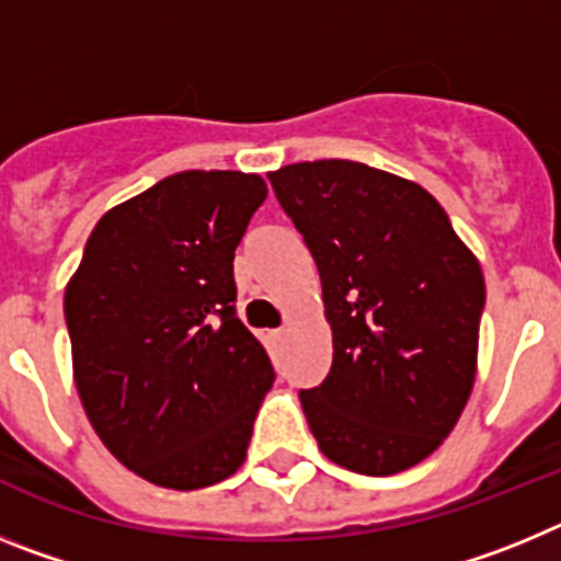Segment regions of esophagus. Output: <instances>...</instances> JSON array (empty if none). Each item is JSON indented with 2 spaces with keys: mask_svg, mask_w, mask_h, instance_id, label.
Masks as SVG:
<instances>
[{
  "mask_svg": "<svg viewBox=\"0 0 561 561\" xmlns=\"http://www.w3.org/2000/svg\"><path fill=\"white\" fill-rule=\"evenodd\" d=\"M286 334H289V329H286V325H284V329H277V331H275V336H277V340H284Z\"/></svg>",
  "mask_w": 561,
  "mask_h": 561,
  "instance_id": "1",
  "label": "esophagus"
}]
</instances>
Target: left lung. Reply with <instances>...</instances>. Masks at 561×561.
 Returning <instances> with one entry per match:
<instances>
[{
  "mask_svg": "<svg viewBox=\"0 0 561 561\" xmlns=\"http://www.w3.org/2000/svg\"><path fill=\"white\" fill-rule=\"evenodd\" d=\"M323 284L331 370L300 390L317 447L359 474L433 455L472 393L485 284L444 207L351 160L270 173Z\"/></svg>",
  "mask_w": 561,
  "mask_h": 561,
  "instance_id": "8db88e82",
  "label": "left lung"
}]
</instances>
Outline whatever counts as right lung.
Instances as JSON below:
<instances>
[{"mask_svg": "<svg viewBox=\"0 0 561 561\" xmlns=\"http://www.w3.org/2000/svg\"><path fill=\"white\" fill-rule=\"evenodd\" d=\"M264 199L257 173L165 176L98 221L64 295L92 427L126 469L165 489L230 478L275 381L236 317L232 277Z\"/></svg>", "mask_w": 561, "mask_h": 561, "instance_id": "add662e5", "label": "right lung"}]
</instances>
